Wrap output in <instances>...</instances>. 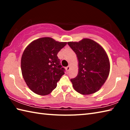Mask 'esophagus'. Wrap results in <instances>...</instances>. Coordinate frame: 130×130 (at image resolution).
I'll return each mask as SVG.
<instances>
[{
  "label": "esophagus",
  "mask_w": 130,
  "mask_h": 130,
  "mask_svg": "<svg viewBox=\"0 0 130 130\" xmlns=\"http://www.w3.org/2000/svg\"><path fill=\"white\" fill-rule=\"evenodd\" d=\"M69 69H70V67H69V66H68V67H67V68H66V70H67V72H69Z\"/></svg>",
  "instance_id": "obj_1"
}]
</instances>
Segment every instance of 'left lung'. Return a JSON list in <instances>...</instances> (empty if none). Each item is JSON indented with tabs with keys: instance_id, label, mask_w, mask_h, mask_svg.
<instances>
[{
	"instance_id": "left-lung-1",
	"label": "left lung",
	"mask_w": 130,
	"mask_h": 130,
	"mask_svg": "<svg viewBox=\"0 0 130 130\" xmlns=\"http://www.w3.org/2000/svg\"><path fill=\"white\" fill-rule=\"evenodd\" d=\"M68 44L78 61L77 76L70 79L74 89L83 94L95 93L109 75L110 63L106 52L99 44L88 38Z\"/></svg>"
}]
</instances>
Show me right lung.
Returning <instances> with one entry per match:
<instances>
[{"mask_svg":"<svg viewBox=\"0 0 130 130\" xmlns=\"http://www.w3.org/2000/svg\"><path fill=\"white\" fill-rule=\"evenodd\" d=\"M50 37L37 39L24 50L21 58L23 77L28 88L39 95H47L65 74L57 54L67 45Z\"/></svg>","mask_w":130,"mask_h":130,"instance_id":"1","label":"right lung"}]
</instances>
